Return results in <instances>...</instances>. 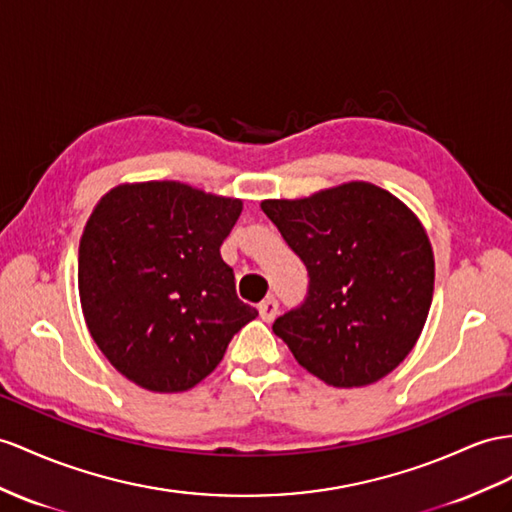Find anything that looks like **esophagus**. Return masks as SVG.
<instances>
[{
  "mask_svg": "<svg viewBox=\"0 0 512 512\" xmlns=\"http://www.w3.org/2000/svg\"><path fill=\"white\" fill-rule=\"evenodd\" d=\"M277 313H279L277 298L261 300V303H259V316H261V320H264V322H272L274 318H277Z\"/></svg>",
  "mask_w": 512,
  "mask_h": 512,
  "instance_id": "esophagus-1",
  "label": "esophagus"
}]
</instances>
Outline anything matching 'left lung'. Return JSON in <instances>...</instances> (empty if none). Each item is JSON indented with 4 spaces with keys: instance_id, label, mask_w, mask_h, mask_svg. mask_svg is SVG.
Returning <instances> with one entry per match:
<instances>
[{
    "instance_id": "8db88e82",
    "label": "left lung",
    "mask_w": 512,
    "mask_h": 512,
    "mask_svg": "<svg viewBox=\"0 0 512 512\" xmlns=\"http://www.w3.org/2000/svg\"><path fill=\"white\" fill-rule=\"evenodd\" d=\"M261 209L309 272L303 303L272 324L294 359L333 387L372 385L396 370L435 290V259L417 216L365 181L261 201Z\"/></svg>"
}]
</instances>
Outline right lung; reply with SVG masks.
<instances>
[{
    "label": "right lung",
    "mask_w": 512,
    "mask_h": 512,
    "mask_svg": "<svg viewBox=\"0 0 512 512\" xmlns=\"http://www.w3.org/2000/svg\"><path fill=\"white\" fill-rule=\"evenodd\" d=\"M240 212V199L147 181L110 190L90 214L77 266L82 311L99 350L131 383L192 389L255 320L220 257Z\"/></svg>",
    "instance_id": "obj_1"
}]
</instances>
